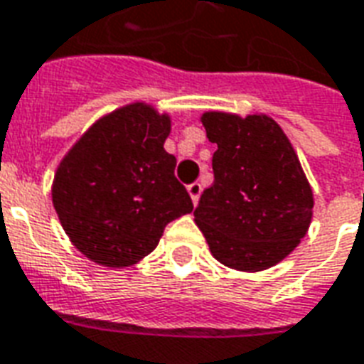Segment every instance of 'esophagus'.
I'll return each mask as SVG.
<instances>
[{"label":"esophagus","mask_w":364,"mask_h":364,"mask_svg":"<svg viewBox=\"0 0 364 364\" xmlns=\"http://www.w3.org/2000/svg\"><path fill=\"white\" fill-rule=\"evenodd\" d=\"M187 191H189V195H191V198H193V203L197 205L198 197H200V193H203V185H200L198 181L191 183V185H187Z\"/></svg>","instance_id":"obj_1"}]
</instances>
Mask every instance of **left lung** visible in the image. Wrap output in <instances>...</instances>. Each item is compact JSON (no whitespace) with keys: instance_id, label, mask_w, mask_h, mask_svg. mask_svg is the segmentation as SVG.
<instances>
[{"instance_id":"1","label":"left lung","mask_w":364,"mask_h":364,"mask_svg":"<svg viewBox=\"0 0 364 364\" xmlns=\"http://www.w3.org/2000/svg\"><path fill=\"white\" fill-rule=\"evenodd\" d=\"M214 183L203 191L195 222L216 259L237 271L277 265L306 236L314 197L281 127L265 114L240 119L205 112Z\"/></svg>"}]
</instances>
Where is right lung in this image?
I'll return each mask as SVG.
<instances>
[{
    "label": "right lung",
    "instance_id": "right-lung-1",
    "mask_svg": "<svg viewBox=\"0 0 364 364\" xmlns=\"http://www.w3.org/2000/svg\"><path fill=\"white\" fill-rule=\"evenodd\" d=\"M171 122L150 105L107 114L56 169L52 203L80 252L107 267H128L151 253L164 228L193 210L164 150Z\"/></svg>",
    "mask_w": 364,
    "mask_h": 364
}]
</instances>
